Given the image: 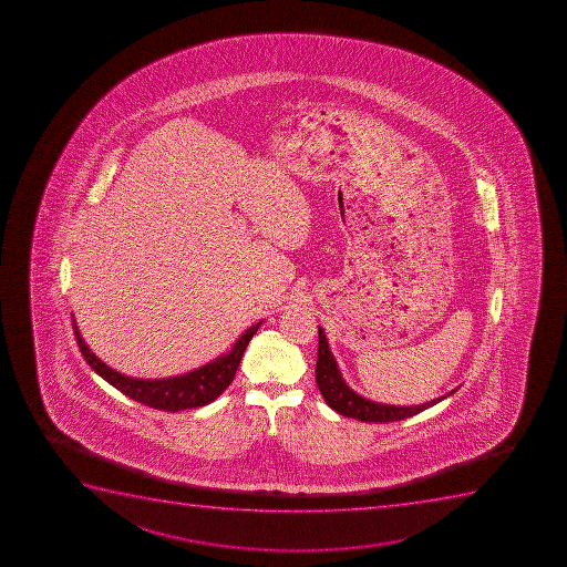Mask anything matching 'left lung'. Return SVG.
Masks as SVG:
<instances>
[{
    "instance_id": "left-lung-1",
    "label": "left lung",
    "mask_w": 567,
    "mask_h": 567,
    "mask_svg": "<svg viewBox=\"0 0 567 567\" xmlns=\"http://www.w3.org/2000/svg\"><path fill=\"white\" fill-rule=\"evenodd\" d=\"M320 332V346H318V364H316V382L320 388L321 395L326 403L338 414L354 417V420L365 421V423H390V421L406 420L412 415L420 414L423 410L440 403L442 399L453 395V392L445 393L442 398L432 399L429 403L414 404V406H395V404H382L362 398L353 392L343 381L342 373L338 370L337 360L332 357L329 342H327L326 332L318 327Z\"/></svg>"
}]
</instances>
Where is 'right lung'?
Here are the masks:
<instances>
[{
	"label": "right lung",
	"instance_id": "add662e5",
	"mask_svg": "<svg viewBox=\"0 0 567 567\" xmlns=\"http://www.w3.org/2000/svg\"><path fill=\"white\" fill-rule=\"evenodd\" d=\"M72 326L86 364L96 371L97 375L138 403L152 406V409L166 410V412H177V410L205 406L224 393L225 388L229 386L235 379L247 343L258 331V327L262 326V321L249 327L236 340L229 353L221 354L218 359H214L213 362H208L190 373L168 377V379H133V377L122 375L113 368H109L107 364H103L102 360L90 351L89 346L81 338L75 320L72 321Z\"/></svg>",
	"mask_w": 567,
	"mask_h": 567
}]
</instances>
